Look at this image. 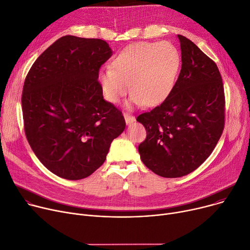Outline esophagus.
Segmentation results:
<instances>
[{
  "instance_id": "esophagus-1",
  "label": "esophagus",
  "mask_w": 250,
  "mask_h": 250,
  "mask_svg": "<svg viewBox=\"0 0 250 250\" xmlns=\"http://www.w3.org/2000/svg\"><path fill=\"white\" fill-rule=\"evenodd\" d=\"M124 119H125V122L127 125L131 124L132 122L135 121V117H133L130 114H127V113H124Z\"/></svg>"
}]
</instances>
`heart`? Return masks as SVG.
Wrapping results in <instances>:
<instances>
[{
	"mask_svg": "<svg viewBox=\"0 0 250 250\" xmlns=\"http://www.w3.org/2000/svg\"><path fill=\"white\" fill-rule=\"evenodd\" d=\"M179 50L168 42H137L124 47L101 69L99 80L106 99L118 103L132 94L127 107L160 104L171 92L181 68Z\"/></svg>",
	"mask_w": 250,
	"mask_h": 250,
	"instance_id": "1",
	"label": "heart"
}]
</instances>
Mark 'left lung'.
Wrapping results in <instances>:
<instances>
[{"label":"left lung","instance_id":"8db88e82","mask_svg":"<svg viewBox=\"0 0 250 250\" xmlns=\"http://www.w3.org/2000/svg\"><path fill=\"white\" fill-rule=\"evenodd\" d=\"M182 68L161 104L136 120L147 135L139 144L142 163L164 178H180L198 168L214 150L224 129L225 96L216 63L178 35Z\"/></svg>","mask_w":250,"mask_h":250}]
</instances>
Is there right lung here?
Listing matches in <instances>:
<instances>
[{
	"label": "right lung",
	"instance_id": "right-lung-1",
	"mask_svg": "<svg viewBox=\"0 0 250 250\" xmlns=\"http://www.w3.org/2000/svg\"><path fill=\"white\" fill-rule=\"evenodd\" d=\"M112 53L102 39L66 35L37 58L25 79V134L41 164L57 177H89L125 129L121 111L104 100L98 81Z\"/></svg>",
	"mask_w": 250,
	"mask_h": 250
}]
</instances>
